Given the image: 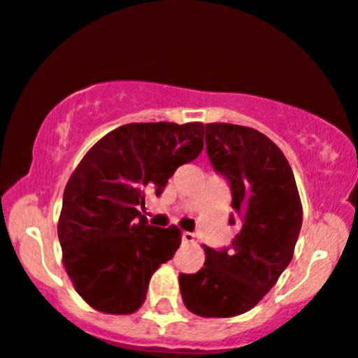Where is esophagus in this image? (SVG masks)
Instances as JSON below:
<instances>
[{
    "mask_svg": "<svg viewBox=\"0 0 358 358\" xmlns=\"http://www.w3.org/2000/svg\"><path fill=\"white\" fill-rule=\"evenodd\" d=\"M182 241L184 243H196V234L189 233V231H184L182 233Z\"/></svg>",
    "mask_w": 358,
    "mask_h": 358,
    "instance_id": "34e87169",
    "label": "esophagus"
}]
</instances>
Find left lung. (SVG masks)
Here are the masks:
<instances>
[{
  "label": "left lung",
  "mask_w": 358,
  "mask_h": 358,
  "mask_svg": "<svg viewBox=\"0 0 358 358\" xmlns=\"http://www.w3.org/2000/svg\"><path fill=\"white\" fill-rule=\"evenodd\" d=\"M206 152L231 189L229 224L241 229L229 246H206L204 266L180 273L189 312L209 318L251 310L292 262L301 229V203L292 167L264 134L234 124H206Z\"/></svg>",
  "instance_id": "obj_1"
}]
</instances>
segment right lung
<instances>
[{"instance_id": "1", "label": "right lung", "mask_w": 358, "mask_h": 358, "mask_svg": "<svg viewBox=\"0 0 358 358\" xmlns=\"http://www.w3.org/2000/svg\"><path fill=\"white\" fill-rule=\"evenodd\" d=\"M203 147L201 122L127 124L100 138L70 176L58 221L63 266L95 310L129 315L145 301L150 276L178 251L180 231L150 226L137 208Z\"/></svg>"}]
</instances>
